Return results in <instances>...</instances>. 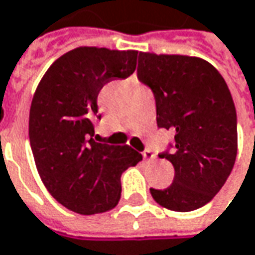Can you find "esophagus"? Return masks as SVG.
Wrapping results in <instances>:
<instances>
[{
    "label": "esophagus",
    "instance_id": "esophagus-1",
    "mask_svg": "<svg viewBox=\"0 0 255 255\" xmlns=\"http://www.w3.org/2000/svg\"><path fill=\"white\" fill-rule=\"evenodd\" d=\"M142 154H143V157H144L146 160H153V159L156 157V154H154V153H153L152 150H149V149H147V150H144V152H143Z\"/></svg>",
    "mask_w": 255,
    "mask_h": 255
}]
</instances>
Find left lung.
Wrapping results in <instances>:
<instances>
[{
    "label": "left lung",
    "mask_w": 255,
    "mask_h": 255,
    "mask_svg": "<svg viewBox=\"0 0 255 255\" xmlns=\"http://www.w3.org/2000/svg\"><path fill=\"white\" fill-rule=\"evenodd\" d=\"M139 81L152 89L157 126L174 133L159 157L174 167L167 189H150L164 209L193 211L220 191L237 156V115L229 86L207 61L187 55L139 54Z\"/></svg>",
    "instance_id": "obj_1"
}]
</instances>
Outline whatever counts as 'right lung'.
Returning a JSON list of instances; mask_svg holds the SVG:
<instances>
[{
  "instance_id": "add662e5",
  "label": "right lung",
  "mask_w": 255,
  "mask_h": 255,
  "mask_svg": "<svg viewBox=\"0 0 255 255\" xmlns=\"http://www.w3.org/2000/svg\"><path fill=\"white\" fill-rule=\"evenodd\" d=\"M137 51L79 46L58 58L42 76L29 109V143L39 177L58 203L78 214L112 210L121 176L142 154L130 146L93 139L98 95L112 79L134 72Z\"/></svg>"
}]
</instances>
